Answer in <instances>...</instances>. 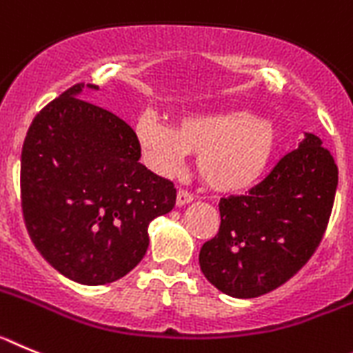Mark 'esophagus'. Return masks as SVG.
<instances>
[{
    "label": "esophagus",
    "instance_id": "1",
    "mask_svg": "<svg viewBox=\"0 0 353 353\" xmlns=\"http://www.w3.org/2000/svg\"><path fill=\"white\" fill-rule=\"evenodd\" d=\"M192 200H193V195L190 192H186V190H179V192H177L176 204L179 205V208H183V205L190 204Z\"/></svg>",
    "mask_w": 353,
    "mask_h": 353
}]
</instances>
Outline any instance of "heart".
<instances>
[{"mask_svg":"<svg viewBox=\"0 0 353 353\" xmlns=\"http://www.w3.org/2000/svg\"><path fill=\"white\" fill-rule=\"evenodd\" d=\"M135 133L145 160L157 172H172L186 153H196L200 179L223 193L253 186L268 170L278 148L274 123L244 109L186 114L177 117L174 126L144 114Z\"/></svg>","mask_w":353,"mask_h":353,"instance_id":"b5f03b06","label":"heart"}]
</instances>
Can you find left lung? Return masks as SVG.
I'll return each mask as SVG.
<instances>
[{"instance_id":"8db88e82","label":"left lung","mask_w":353,"mask_h":353,"mask_svg":"<svg viewBox=\"0 0 353 353\" xmlns=\"http://www.w3.org/2000/svg\"><path fill=\"white\" fill-rule=\"evenodd\" d=\"M338 188V167L316 135L304 133L246 195L220 200V230L202 246L209 283L237 299L281 287L323 237Z\"/></svg>"}]
</instances>
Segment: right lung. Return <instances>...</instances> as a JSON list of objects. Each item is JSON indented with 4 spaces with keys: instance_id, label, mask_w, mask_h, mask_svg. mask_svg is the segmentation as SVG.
Instances as JSON below:
<instances>
[{
    "instance_id": "1",
    "label": "right lung",
    "mask_w": 353,
    "mask_h": 353,
    "mask_svg": "<svg viewBox=\"0 0 353 353\" xmlns=\"http://www.w3.org/2000/svg\"><path fill=\"white\" fill-rule=\"evenodd\" d=\"M90 90L98 85L88 84ZM75 84L31 123L21 157V199L37 250L77 283H112L145 255L149 223L176 188L142 163L123 119L81 98Z\"/></svg>"
}]
</instances>
